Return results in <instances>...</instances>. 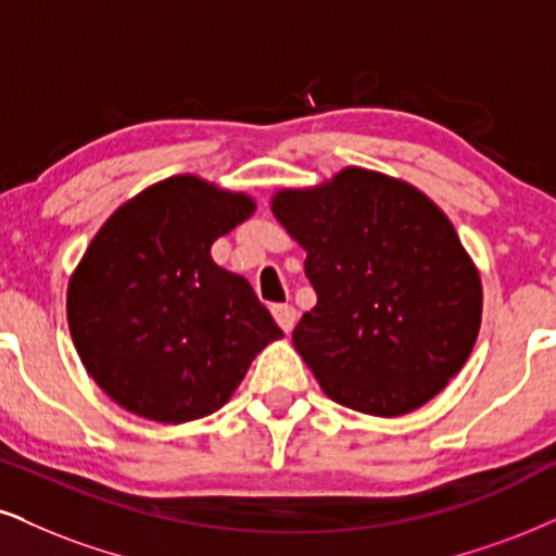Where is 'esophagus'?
Returning a JSON list of instances; mask_svg holds the SVG:
<instances>
[{
    "mask_svg": "<svg viewBox=\"0 0 556 556\" xmlns=\"http://www.w3.org/2000/svg\"><path fill=\"white\" fill-rule=\"evenodd\" d=\"M273 317H276L280 330L289 334V332L293 330V327H296L299 314H296V309H293V306H289V304H278V306H273Z\"/></svg>",
    "mask_w": 556,
    "mask_h": 556,
    "instance_id": "1",
    "label": "esophagus"
}]
</instances>
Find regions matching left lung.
<instances>
[{"mask_svg":"<svg viewBox=\"0 0 556 556\" xmlns=\"http://www.w3.org/2000/svg\"><path fill=\"white\" fill-rule=\"evenodd\" d=\"M273 214L306 250L317 306L293 330L325 394L366 415L413 413L462 371L482 280L454 224L396 177L345 167L278 190Z\"/></svg>","mask_w":556,"mask_h":556,"instance_id":"1","label":"left lung"}]
</instances>
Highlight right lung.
Masks as SVG:
<instances>
[{"instance_id":"add662e5","label":"right lung","mask_w":556,"mask_h":556,"mask_svg":"<svg viewBox=\"0 0 556 556\" xmlns=\"http://www.w3.org/2000/svg\"><path fill=\"white\" fill-rule=\"evenodd\" d=\"M252 214L250 195L175 175L123 203L89 242L68 280V332L128 413L167 425L216 413L283 338L252 286L211 260V244Z\"/></svg>"}]
</instances>
